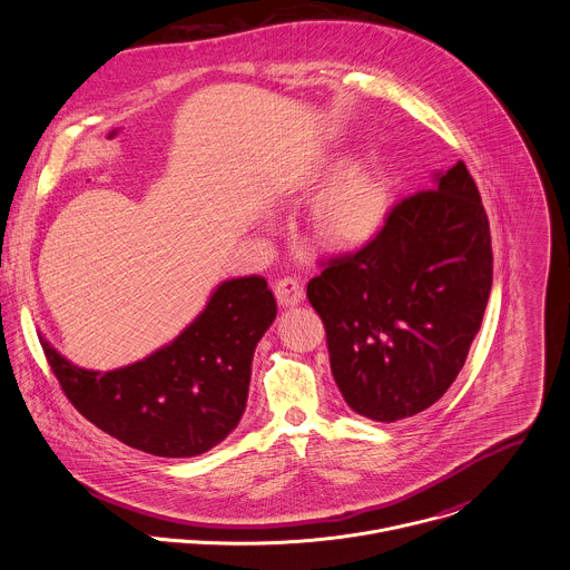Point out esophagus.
I'll list each match as a JSON object with an SVG mask.
<instances>
[{
	"label": "esophagus",
	"mask_w": 570,
	"mask_h": 570,
	"mask_svg": "<svg viewBox=\"0 0 570 570\" xmlns=\"http://www.w3.org/2000/svg\"><path fill=\"white\" fill-rule=\"evenodd\" d=\"M275 297L282 306L293 308L304 299V286L295 277H284L275 284Z\"/></svg>",
	"instance_id": "1"
}]
</instances>
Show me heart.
Returning <instances> with one entry per match:
<instances>
[{
	"instance_id": "1",
	"label": "heart",
	"mask_w": 570,
	"mask_h": 570,
	"mask_svg": "<svg viewBox=\"0 0 570 570\" xmlns=\"http://www.w3.org/2000/svg\"><path fill=\"white\" fill-rule=\"evenodd\" d=\"M331 170L308 184L304 193L320 190ZM391 215V190L384 175L368 161L346 164L311 206L308 239L326 250H357L371 244Z\"/></svg>"
}]
</instances>
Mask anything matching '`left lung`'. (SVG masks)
I'll use <instances>...</instances> for the list:
<instances>
[{"mask_svg":"<svg viewBox=\"0 0 570 570\" xmlns=\"http://www.w3.org/2000/svg\"><path fill=\"white\" fill-rule=\"evenodd\" d=\"M491 286L489 217L458 161L400 202L371 244L308 282L346 404L386 424L433 406L466 362Z\"/></svg>","mask_w":570,"mask_h":570,"instance_id":"1","label":"left lung"}]
</instances>
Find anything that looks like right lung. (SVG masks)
Returning a JSON list of instances; mask_svg holds the SVG:
<instances>
[{"label":"right lung","instance_id":"obj_1","mask_svg":"<svg viewBox=\"0 0 570 570\" xmlns=\"http://www.w3.org/2000/svg\"><path fill=\"white\" fill-rule=\"evenodd\" d=\"M277 317L259 275L217 284L202 313L144 360L90 371L39 333L46 360L72 406L97 429L157 458H195L239 424L257 342Z\"/></svg>","mask_w":570,"mask_h":570}]
</instances>
